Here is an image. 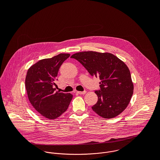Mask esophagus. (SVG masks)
<instances>
[{"instance_id": "34e87169", "label": "esophagus", "mask_w": 160, "mask_h": 160, "mask_svg": "<svg viewBox=\"0 0 160 160\" xmlns=\"http://www.w3.org/2000/svg\"><path fill=\"white\" fill-rule=\"evenodd\" d=\"M76 93H78V94H80V95H83V94H85V93H86V91H77L76 92Z\"/></svg>"}]
</instances>
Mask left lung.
Listing matches in <instances>:
<instances>
[{"mask_svg":"<svg viewBox=\"0 0 160 160\" xmlns=\"http://www.w3.org/2000/svg\"><path fill=\"white\" fill-rule=\"evenodd\" d=\"M71 58L77 60L92 76L99 78L98 101L92 107L100 116L110 119L121 113L129 105L134 92L128 66L113 54L93 51L78 52Z\"/></svg>","mask_w":160,"mask_h":160,"instance_id":"8db88e82","label":"left lung"}]
</instances>
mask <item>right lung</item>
Returning <instances> with one entry per match:
<instances>
[{
    "instance_id": "obj_1",
    "label": "right lung",
    "mask_w": 160,
    "mask_h": 160,
    "mask_svg": "<svg viewBox=\"0 0 160 160\" xmlns=\"http://www.w3.org/2000/svg\"><path fill=\"white\" fill-rule=\"evenodd\" d=\"M69 56L60 53L41 60L28 70L25 86L28 99L34 108L47 119H55L65 112L72 100L70 93L55 92L59 68Z\"/></svg>"
}]
</instances>
